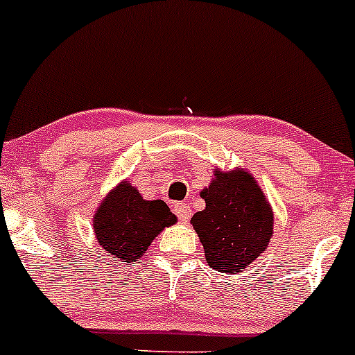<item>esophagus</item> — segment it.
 Returning a JSON list of instances; mask_svg holds the SVG:
<instances>
[{
    "instance_id": "34e87169",
    "label": "esophagus",
    "mask_w": 355,
    "mask_h": 355,
    "mask_svg": "<svg viewBox=\"0 0 355 355\" xmlns=\"http://www.w3.org/2000/svg\"><path fill=\"white\" fill-rule=\"evenodd\" d=\"M174 213H176V216L182 223L189 221V218H191V206L188 205V202H178V205H174Z\"/></svg>"
}]
</instances>
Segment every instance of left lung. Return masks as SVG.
Listing matches in <instances>:
<instances>
[{
	"instance_id": "left-lung-1",
	"label": "left lung",
	"mask_w": 355,
	"mask_h": 355,
	"mask_svg": "<svg viewBox=\"0 0 355 355\" xmlns=\"http://www.w3.org/2000/svg\"><path fill=\"white\" fill-rule=\"evenodd\" d=\"M206 208L191 218L206 261L221 273H238L265 252L273 233V214L265 194L248 173L216 171L201 191Z\"/></svg>"
}]
</instances>
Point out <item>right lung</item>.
<instances>
[{
	"instance_id": "obj_1",
	"label": "right lung",
	"mask_w": 355,
	"mask_h": 355,
	"mask_svg": "<svg viewBox=\"0 0 355 355\" xmlns=\"http://www.w3.org/2000/svg\"><path fill=\"white\" fill-rule=\"evenodd\" d=\"M176 216L161 199L146 201L130 182L109 194L94 216L95 236L114 260L130 263L147 252L154 238Z\"/></svg>"
}]
</instances>
